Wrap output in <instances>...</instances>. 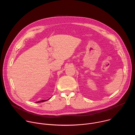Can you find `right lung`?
Returning <instances> with one entry per match:
<instances>
[{"instance_id":"1","label":"right lung","mask_w":135,"mask_h":135,"mask_svg":"<svg viewBox=\"0 0 135 135\" xmlns=\"http://www.w3.org/2000/svg\"><path fill=\"white\" fill-rule=\"evenodd\" d=\"M49 100V99H48ZM46 100H41V101H38V102H36V103H42V102H45V101H46Z\"/></svg>"}]
</instances>
